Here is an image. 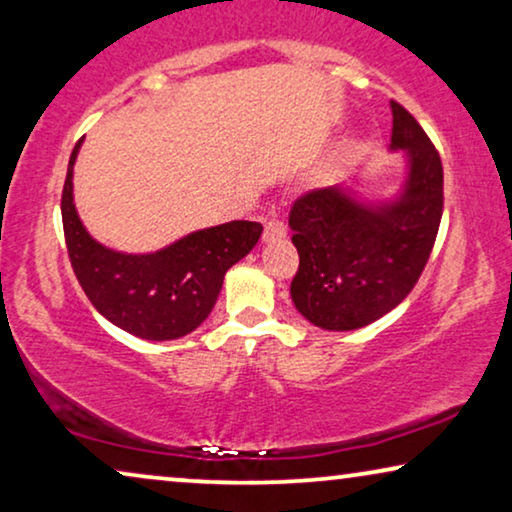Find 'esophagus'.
Segmentation results:
<instances>
[{
    "mask_svg": "<svg viewBox=\"0 0 512 512\" xmlns=\"http://www.w3.org/2000/svg\"><path fill=\"white\" fill-rule=\"evenodd\" d=\"M285 234H287V229H285L283 222H280V220H266L264 234H262L264 241H278V239H283Z\"/></svg>",
    "mask_w": 512,
    "mask_h": 512,
    "instance_id": "34e87169",
    "label": "esophagus"
}]
</instances>
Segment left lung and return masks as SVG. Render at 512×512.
I'll return each mask as SVG.
<instances>
[{
    "instance_id": "1",
    "label": "left lung",
    "mask_w": 512,
    "mask_h": 512,
    "mask_svg": "<svg viewBox=\"0 0 512 512\" xmlns=\"http://www.w3.org/2000/svg\"><path fill=\"white\" fill-rule=\"evenodd\" d=\"M392 148L408 150L410 164L399 201L366 206L338 187L294 201L299 269L290 294L315 327L371 325L408 297L429 262L443 215V164L420 122L394 99Z\"/></svg>"
}]
</instances>
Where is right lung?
<instances>
[{
	"mask_svg": "<svg viewBox=\"0 0 512 512\" xmlns=\"http://www.w3.org/2000/svg\"><path fill=\"white\" fill-rule=\"evenodd\" d=\"M81 141L69 157L62 190V227L74 273L92 306L115 327L146 341H174L213 311L229 266L246 257L262 225L234 220L194 232L150 255H122L85 232L71 197Z\"/></svg>",
	"mask_w": 512,
	"mask_h": 512,
	"instance_id": "add662e5",
	"label": "right lung"
}]
</instances>
